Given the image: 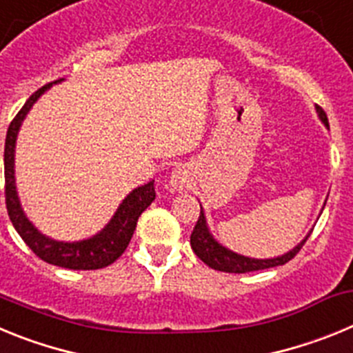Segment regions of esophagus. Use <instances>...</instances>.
<instances>
[{"label": "esophagus", "mask_w": 353, "mask_h": 353, "mask_svg": "<svg viewBox=\"0 0 353 353\" xmlns=\"http://www.w3.org/2000/svg\"><path fill=\"white\" fill-rule=\"evenodd\" d=\"M191 173H189V170L183 166L176 168V170H173V173H171V187H173L174 191H185L187 187L191 185Z\"/></svg>", "instance_id": "34e87169"}]
</instances>
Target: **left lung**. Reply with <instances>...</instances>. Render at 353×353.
I'll list each match as a JSON object with an SVG mask.
<instances>
[{
    "instance_id": "1",
    "label": "left lung",
    "mask_w": 353,
    "mask_h": 353,
    "mask_svg": "<svg viewBox=\"0 0 353 353\" xmlns=\"http://www.w3.org/2000/svg\"><path fill=\"white\" fill-rule=\"evenodd\" d=\"M316 114L318 118L322 120L323 125L329 129V121H327V114L323 113V109L320 105H316ZM201 207V205H199ZM325 207V205H323ZM323 210V208H322ZM311 233V232H310ZM310 233L304 236V239L299 242L293 249H290L288 252L281 254V256L274 258H249L244 254H239V252L232 251V249L224 248L221 242L215 240V236L210 233V228H208L207 217H205V212L201 208L199 212V219L196 223L194 230H192L191 235V248L196 252V256L199 260L207 263L210 269L221 270V272H232V274H245V272H254V270H263L270 269V267H277V265H285L286 261L292 260L301 248L304 245V242L307 240Z\"/></svg>"
}]
</instances>
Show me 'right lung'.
Here are the masks:
<instances>
[{"mask_svg":"<svg viewBox=\"0 0 353 353\" xmlns=\"http://www.w3.org/2000/svg\"><path fill=\"white\" fill-rule=\"evenodd\" d=\"M63 79H58L54 83L46 84L43 88L35 92L26 101L23 109L19 111L17 117L12 120L10 127L6 130L5 139V198L6 210L10 215V221L21 239L26 242L28 248L35 252L37 256L42 258L48 263L63 267L70 270H95L108 267L113 261L121 256L129 245L132 233L136 230L139 215L152 205L155 199L154 180L141 187H136L125 198L121 199L117 212L109 223L102 228L101 232L92 235L90 239L74 240V242H65V240H56L51 236L43 235L35 224L28 219L24 214L21 199H19L17 185H15V145H17V136L24 118L31 111L43 93L51 88L52 84L61 83Z\"/></svg>","mask_w":353,"mask_h":353,"instance_id":"add662e5","label":"right lung"}]
</instances>
